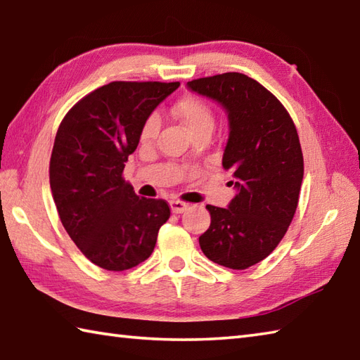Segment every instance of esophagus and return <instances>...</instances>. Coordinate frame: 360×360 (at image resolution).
I'll return each instance as SVG.
<instances>
[{
  "instance_id": "obj_1",
  "label": "esophagus",
  "mask_w": 360,
  "mask_h": 360,
  "mask_svg": "<svg viewBox=\"0 0 360 360\" xmlns=\"http://www.w3.org/2000/svg\"><path fill=\"white\" fill-rule=\"evenodd\" d=\"M187 207H188L187 204L182 202V201H170V209H172L173 214H182V212H186Z\"/></svg>"
}]
</instances>
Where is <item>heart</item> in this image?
I'll return each instance as SVG.
<instances>
[{"label":"heart","mask_w":360,"mask_h":360,"mask_svg":"<svg viewBox=\"0 0 360 360\" xmlns=\"http://www.w3.org/2000/svg\"><path fill=\"white\" fill-rule=\"evenodd\" d=\"M172 114L181 120L182 124L186 126L188 132L196 134L201 131H210L212 132L215 118L212 114V109L204 103L202 100L196 96H186L176 103L172 108ZM159 129V120L156 115H150L142 126V131H140V137H142L143 142L151 140L158 134Z\"/></svg>","instance_id":"1"}]
</instances>
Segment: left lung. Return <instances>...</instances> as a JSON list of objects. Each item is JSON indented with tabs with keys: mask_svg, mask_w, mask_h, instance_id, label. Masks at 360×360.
<instances>
[{
	"mask_svg": "<svg viewBox=\"0 0 360 360\" xmlns=\"http://www.w3.org/2000/svg\"><path fill=\"white\" fill-rule=\"evenodd\" d=\"M187 87L226 110L221 164L236 188L226 209L206 206L210 226L200 236L201 251L218 265L245 270L276 248L297 210L304 176L298 132L278 98L246 75L200 77Z\"/></svg>",
	"mask_w": 360,
	"mask_h": 360,
	"instance_id": "left-lung-1",
	"label": "left lung"
}]
</instances>
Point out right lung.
Instances as JSON below:
<instances>
[{
  "mask_svg": "<svg viewBox=\"0 0 360 360\" xmlns=\"http://www.w3.org/2000/svg\"><path fill=\"white\" fill-rule=\"evenodd\" d=\"M179 82L115 81L84 96L56 134L49 186L63 228L90 262L123 271L143 262L170 218L164 200L140 198L122 173L145 120Z\"/></svg>",
  "mask_w": 360,
  "mask_h": 360,
  "instance_id": "add662e5",
  "label": "right lung"
}]
</instances>
